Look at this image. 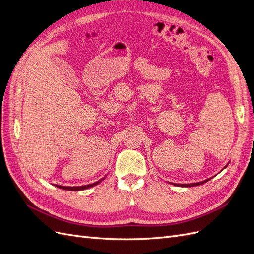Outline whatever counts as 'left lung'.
I'll use <instances>...</instances> for the list:
<instances>
[{
    "label": "left lung",
    "mask_w": 254,
    "mask_h": 254,
    "mask_svg": "<svg viewBox=\"0 0 254 254\" xmlns=\"http://www.w3.org/2000/svg\"><path fill=\"white\" fill-rule=\"evenodd\" d=\"M225 167H227V165H226ZM209 180H210V179H206V180L201 181V182L190 183V184H177V186H179V187H187V188H189V187H196V186H200V184H202V183H204V182H206V181H209ZM175 186H176V184H175Z\"/></svg>",
    "instance_id": "1"
}]
</instances>
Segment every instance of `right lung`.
Returning a JSON list of instances; mask_svg holds the SVG:
<instances>
[{
    "instance_id": "1",
    "label": "right lung",
    "mask_w": 254,
    "mask_h": 254,
    "mask_svg": "<svg viewBox=\"0 0 254 254\" xmlns=\"http://www.w3.org/2000/svg\"><path fill=\"white\" fill-rule=\"evenodd\" d=\"M102 180H104V178L101 179L99 181H97V182H94V183H92V184H87V186H81V187H63V186H56V187L59 188V189L65 190H86V189H89V188H92V187L96 186V184H98Z\"/></svg>"
}]
</instances>
